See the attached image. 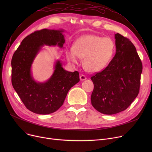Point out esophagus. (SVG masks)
<instances>
[{"label":"esophagus","instance_id":"obj_1","mask_svg":"<svg viewBox=\"0 0 152 152\" xmlns=\"http://www.w3.org/2000/svg\"><path fill=\"white\" fill-rule=\"evenodd\" d=\"M79 78H80V80L81 81H84V80H86V79H87L86 76L85 75H81L80 76H79Z\"/></svg>","mask_w":152,"mask_h":152}]
</instances>
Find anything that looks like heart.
Segmentation results:
<instances>
[{
  "mask_svg": "<svg viewBox=\"0 0 152 152\" xmlns=\"http://www.w3.org/2000/svg\"><path fill=\"white\" fill-rule=\"evenodd\" d=\"M115 44L110 37L97 35H86L77 39L73 49L66 52L68 61L76 64L77 57L83 59L84 69L96 73L105 69L113 58Z\"/></svg>",
  "mask_w": 152,
  "mask_h": 152,
  "instance_id": "obj_1",
  "label": "heart"
}]
</instances>
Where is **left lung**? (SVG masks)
<instances>
[{"mask_svg": "<svg viewBox=\"0 0 152 152\" xmlns=\"http://www.w3.org/2000/svg\"><path fill=\"white\" fill-rule=\"evenodd\" d=\"M116 53L108 65L91 79L94 86L92 105L99 112L113 115L128 108L140 89L142 63L129 39L115 35Z\"/></svg>", "mask_w": 152, "mask_h": 152, "instance_id": "1", "label": "left lung"}]
</instances>
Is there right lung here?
I'll list each match as a JSON object with an SVG mask.
<instances>
[{"label": "right lung", "mask_w": 152, "mask_h": 152, "mask_svg": "<svg viewBox=\"0 0 152 152\" xmlns=\"http://www.w3.org/2000/svg\"><path fill=\"white\" fill-rule=\"evenodd\" d=\"M63 30L43 29L26 36L12 58V83L25 107L40 115L52 113L58 110L69 90L79 81V73L64 69L57 60L53 75L45 83H37L31 68L37 54L44 45L60 48L65 43Z\"/></svg>", "instance_id": "obj_1"}]
</instances>
